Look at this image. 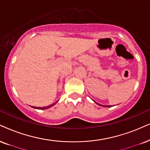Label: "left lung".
Wrapping results in <instances>:
<instances>
[{"mask_svg":"<svg viewBox=\"0 0 150 150\" xmlns=\"http://www.w3.org/2000/svg\"><path fill=\"white\" fill-rule=\"evenodd\" d=\"M98 104V103H97ZM98 105H100V104H98ZM102 106V105H101ZM104 107H111V106H104Z\"/></svg>","mask_w":150,"mask_h":150,"instance_id":"8db88e82","label":"left lung"}]
</instances>
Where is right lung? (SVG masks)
<instances>
[{"label": "right lung", "mask_w": 150, "mask_h": 150, "mask_svg": "<svg viewBox=\"0 0 150 150\" xmlns=\"http://www.w3.org/2000/svg\"><path fill=\"white\" fill-rule=\"evenodd\" d=\"M55 103H56V102H55ZM55 103L52 104V105H49V106H48V107H33V106H31V107H33L34 109H48V108H50V107H52L53 105H55Z\"/></svg>", "instance_id": "1"}]
</instances>
